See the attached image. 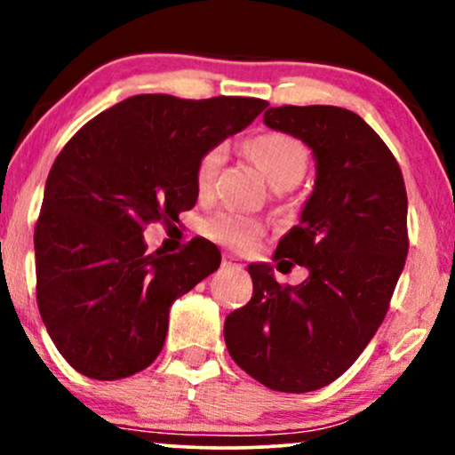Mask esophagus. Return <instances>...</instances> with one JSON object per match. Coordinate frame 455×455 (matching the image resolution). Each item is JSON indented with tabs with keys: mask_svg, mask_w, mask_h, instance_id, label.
Returning <instances> with one entry per match:
<instances>
[{
	"mask_svg": "<svg viewBox=\"0 0 455 455\" xmlns=\"http://www.w3.org/2000/svg\"><path fill=\"white\" fill-rule=\"evenodd\" d=\"M222 267H233V269H242L243 263L239 259H235L233 254H222Z\"/></svg>",
	"mask_w": 455,
	"mask_h": 455,
	"instance_id": "obj_1",
	"label": "esophagus"
}]
</instances>
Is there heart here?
<instances>
[{"instance_id": "heart-1", "label": "heart", "mask_w": 455, "mask_h": 455, "mask_svg": "<svg viewBox=\"0 0 455 455\" xmlns=\"http://www.w3.org/2000/svg\"><path fill=\"white\" fill-rule=\"evenodd\" d=\"M250 154L257 160L269 184L278 190H289L304 180L310 151L299 139L286 132H265L250 140ZM224 160L227 145L216 143L198 156L195 166V184L201 196L212 195ZM198 231L212 242L233 250H243L254 243L263 233V224L257 218L233 210H218L198 222Z\"/></svg>"}]
</instances>
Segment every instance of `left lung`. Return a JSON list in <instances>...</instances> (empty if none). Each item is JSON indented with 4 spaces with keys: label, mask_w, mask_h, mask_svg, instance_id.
Returning <instances> with one entry per match:
<instances>
[{
    "label": "left lung",
    "mask_w": 455,
    "mask_h": 455,
    "mask_svg": "<svg viewBox=\"0 0 455 455\" xmlns=\"http://www.w3.org/2000/svg\"><path fill=\"white\" fill-rule=\"evenodd\" d=\"M263 119L315 151V192L274 254L310 278L280 284L269 265H250L252 299L227 316L224 340L254 380L304 394L347 372L387 315L409 252V201L398 160L357 113L286 104Z\"/></svg>",
    "instance_id": "1"
}]
</instances>
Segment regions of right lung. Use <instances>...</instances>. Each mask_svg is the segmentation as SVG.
<instances>
[{
  "label": "right lung",
  "instance_id": "1",
  "mask_svg": "<svg viewBox=\"0 0 455 455\" xmlns=\"http://www.w3.org/2000/svg\"><path fill=\"white\" fill-rule=\"evenodd\" d=\"M267 108L259 98L140 93L90 119L46 177L34 231L36 297L57 351L81 374L126 379L158 357L169 307L220 267V250L148 254L151 222L196 203L195 166Z\"/></svg>",
  "mask_w": 455,
  "mask_h": 455
}]
</instances>
